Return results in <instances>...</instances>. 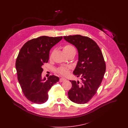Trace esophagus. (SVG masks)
Here are the masks:
<instances>
[{
	"instance_id": "1",
	"label": "esophagus",
	"mask_w": 128,
	"mask_h": 128,
	"mask_svg": "<svg viewBox=\"0 0 128 128\" xmlns=\"http://www.w3.org/2000/svg\"><path fill=\"white\" fill-rule=\"evenodd\" d=\"M66 80V79L64 78H61L60 79V82H64V81Z\"/></svg>"
}]
</instances>
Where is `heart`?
Returning <instances> with one entry per match:
<instances>
[{"label": "heart", "instance_id": "obj_1", "mask_svg": "<svg viewBox=\"0 0 128 128\" xmlns=\"http://www.w3.org/2000/svg\"><path fill=\"white\" fill-rule=\"evenodd\" d=\"M75 50L74 48L71 45L67 44L64 46L63 47V50L64 53L70 52L72 50ZM70 69L69 66H60L56 70V72L62 75H66L68 73V70Z\"/></svg>", "mask_w": 128, "mask_h": 128}]
</instances>
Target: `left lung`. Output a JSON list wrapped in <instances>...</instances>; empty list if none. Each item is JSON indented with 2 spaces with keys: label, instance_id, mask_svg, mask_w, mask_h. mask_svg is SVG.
Segmentation results:
<instances>
[{
  "label": "left lung",
  "instance_id": "obj_1",
  "mask_svg": "<svg viewBox=\"0 0 128 128\" xmlns=\"http://www.w3.org/2000/svg\"><path fill=\"white\" fill-rule=\"evenodd\" d=\"M78 52V61L73 71L81 82L70 80L72 87L68 92L71 101L78 104L88 102L96 94L103 79L106 64L102 53L91 38L80 35L64 36Z\"/></svg>",
  "mask_w": 128,
  "mask_h": 128
}]
</instances>
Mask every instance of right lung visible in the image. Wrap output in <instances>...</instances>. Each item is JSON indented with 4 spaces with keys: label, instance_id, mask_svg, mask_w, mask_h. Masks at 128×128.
I'll use <instances>...</instances> for the list:
<instances>
[{
    "label": "right lung",
    "instance_id": "obj_1",
    "mask_svg": "<svg viewBox=\"0 0 128 128\" xmlns=\"http://www.w3.org/2000/svg\"><path fill=\"white\" fill-rule=\"evenodd\" d=\"M62 37L42 36L27 41L20 49L16 62L19 84L26 98L36 104H42L48 99V92L59 81L55 75L47 80L42 78V66L48 62L50 49Z\"/></svg>",
    "mask_w": 128,
    "mask_h": 128
}]
</instances>
